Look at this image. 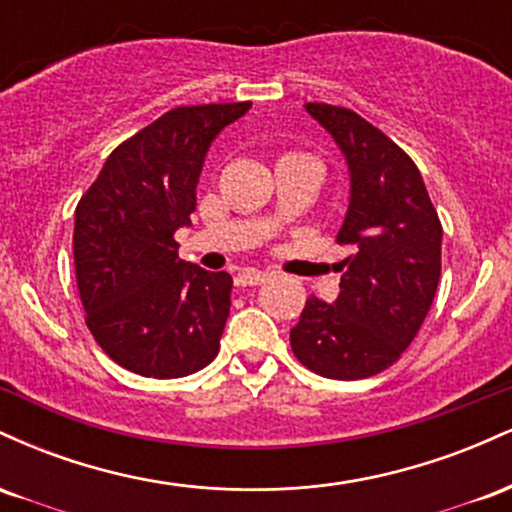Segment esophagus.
Instances as JSON below:
<instances>
[{"instance_id": "obj_1", "label": "esophagus", "mask_w": 512, "mask_h": 512, "mask_svg": "<svg viewBox=\"0 0 512 512\" xmlns=\"http://www.w3.org/2000/svg\"><path fill=\"white\" fill-rule=\"evenodd\" d=\"M269 272H257V269H245V272H240L236 276V284L238 286H260L264 281L269 279Z\"/></svg>"}]
</instances>
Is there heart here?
<instances>
[{
  "instance_id": "heart-1",
  "label": "heart",
  "mask_w": 512,
  "mask_h": 512,
  "mask_svg": "<svg viewBox=\"0 0 512 512\" xmlns=\"http://www.w3.org/2000/svg\"><path fill=\"white\" fill-rule=\"evenodd\" d=\"M284 158H305V161H313V163H315V158H310V156H303V154H286Z\"/></svg>"
}]
</instances>
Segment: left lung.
I'll return each instance as SVG.
<instances>
[{"mask_svg": "<svg viewBox=\"0 0 512 512\" xmlns=\"http://www.w3.org/2000/svg\"><path fill=\"white\" fill-rule=\"evenodd\" d=\"M305 110L349 168V209L337 240L354 252L339 264L337 301H305L291 349L325 378H370L402 356L428 315L443 228L419 168L390 137L354 110L327 103H305Z\"/></svg>", "mask_w": 512, "mask_h": 512, "instance_id": "1", "label": "left lung"}]
</instances>
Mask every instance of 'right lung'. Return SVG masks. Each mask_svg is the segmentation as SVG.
Wrapping results in <instances>:
<instances>
[{
  "label": "right lung",
  "instance_id": "add662e5",
  "mask_svg": "<svg viewBox=\"0 0 512 512\" xmlns=\"http://www.w3.org/2000/svg\"><path fill=\"white\" fill-rule=\"evenodd\" d=\"M252 103L185 105L108 156L76 207L74 264L86 325L101 349L144 378L209 366L231 310L233 279L178 257L211 142Z\"/></svg>",
  "mask_w": 512,
  "mask_h": 512
}]
</instances>
